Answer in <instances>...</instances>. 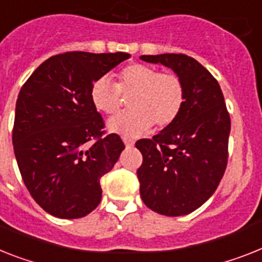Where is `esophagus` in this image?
I'll list each match as a JSON object with an SVG mask.
<instances>
[{
	"label": "esophagus",
	"instance_id": "1",
	"mask_svg": "<svg viewBox=\"0 0 262 262\" xmlns=\"http://www.w3.org/2000/svg\"><path fill=\"white\" fill-rule=\"evenodd\" d=\"M123 140H124V144H126L127 147H133L134 144H135V142H134L133 139H128V138H124Z\"/></svg>",
	"mask_w": 262,
	"mask_h": 262
}]
</instances>
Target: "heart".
Returning a JSON list of instances; mask_svg holds the SVG:
<instances>
[{"mask_svg":"<svg viewBox=\"0 0 262 262\" xmlns=\"http://www.w3.org/2000/svg\"><path fill=\"white\" fill-rule=\"evenodd\" d=\"M114 84L108 76L97 77L91 85V103L97 111L114 115L122 107L123 96H131L129 111L108 122V128L127 138L144 134L152 124L171 126L179 118L186 101L185 84L172 72H158L144 64H131L116 75Z\"/></svg>","mask_w":262,"mask_h":262,"instance_id":"heart-1","label":"heart"}]
</instances>
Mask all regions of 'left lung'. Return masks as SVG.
Returning a JSON list of instances; mask_svg holds the SVG:
<instances>
[{
	"mask_svg": "<svg viewBox=\"0 0 262 262\" xmlns=\"http://www.w3.org/2000/svg\"><path fill=\"white\" fill-rule=\"evenodd\" d=\"M140 58L171 68L186 91L185 107L171 126L135 143L143 155L136 171L140 196L162 215H186L213 195L224 177L230 116L218 81L195 58L182 53Z\"/></svg>",
	"mask_w": 262,
	"mask_h": 262,
	"instance_id": "obj_1",
	"label": "left lung"
}]
</instances>
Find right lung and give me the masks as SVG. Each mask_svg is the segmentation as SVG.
Returning <instances> with one entry per match:
<instances>
[{"label":"right lung","mask_w":262,"mask_h":262,"mask_svg":"<svg viewBox=\"0 0 262 262\" xmlns=\"http://www.w3.org/2000/svg\"><path fill=\"white\" fill-rule=\"evenodd\" d=\"M127 58L124 52L52 56L19 91L13 126L17 165L30 195L55 217H85L100 204V178L124 143L116 134L104 135L90 91L94 80Z\"/></svg>","instance_id":"right-lung-1"}]
</instances>
